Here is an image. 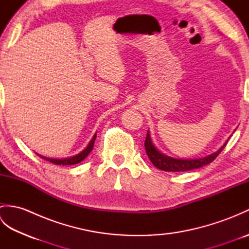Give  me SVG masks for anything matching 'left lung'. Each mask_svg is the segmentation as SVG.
Returning a JSON list of instances; mask_svg holds the SVG:
<instances>
[{
	"mask_svg": "<svg viewBox=\"0 0 249 249\" xmlns=\"http://www.w3.org/2000/svg\"><path fill=\"white\" fill-rule=\"evenodd\" d=\"M227 143H228V140L225 142L224 145L221 146L219 150L205 157L195 158V160H183V158H174L171 156H168L158 150L155 144L153 143L150 131L147 130L144 146L150 160L157 169H160V170L168 172H179L194 170V169H198L205 165H209V163L212 162L215 158L218 156L219 153L224 150V147L226 146Z\"/></svg>",
	"mask_w": 249,
	"mask_h": 249,
	"instance_id": "obj_1",
	"label": "left lung"
}]
</instances>
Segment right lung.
I'll use <instances>...</instances> for the list:
<instances>
[{
    "mask_svg": "<svg viewBox=\"0 0 249 249\" xmlns=\"http://www.w3.org/2000/svg\"><path fill=\"white\" fill-rule=\"evenodd\" d=\"M95 139H96V134H95L93 136L92 140L89 141V143L88 144V146L84 149L83 151H81L80 153H78L77 155H73V156H71V157H66V158H51V157H46V156H43L38 154V153H36L37 155L40 156L41 158H44V160H48L52 163H55V165H76V163H79L80 161H82L84 158H86L89 153H91V151L93 150V146H94V142H95Z\"/></svg>",
    "mask_w": 249,
    "mask_h": 249,
    "instance_id": "1",
    "label": "right lung"
}]
</instances>
